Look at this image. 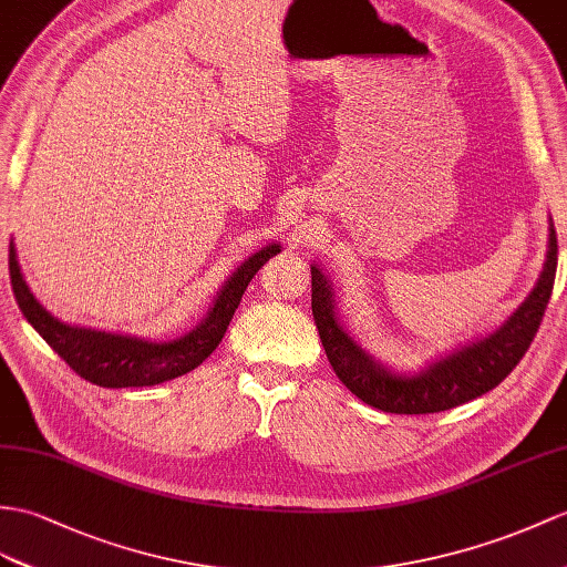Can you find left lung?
Instances as JSON below:
<instances>
[{"label": "left lung", "mask_w": 567, "mask_h": 567, "mask_svg": "<svg viewBox=\"0 0 567 567\" xmlns=\"http://www.w3.org/2000/svg\"><path fill=\"white\" fill-rule=\"evenodd\" d=\"M558 267V240L550 224L548 255L542 276L529 298L513 312V317L495 329L491 337L474 341L445 355L443 361L427 365L419 375H394L378 361H372L358 343L343 331L334 315V298L327 276L312 267V317L320 331L324 353L337 378L347 384L368 406L388 413H437L491 392L513 372L527 353L544 320Z\"/></svg>", "instance_id": "left-lung-1"}]
</instances>
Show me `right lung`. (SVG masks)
Instances as JSON below:
<instances>
[{"instance_id": "obj_1", "label": "right lung", "mask_w": 567, "mask_h": 567, "mask_svg": "<svg viewBox=\"0 0 567 567\" xmlns=\"http://www.w3.org/2000/svg\"><path fill=\"white\" fill-rule=\"evenodd\" d=\"M279 252V245H269L265 250L252 255L245 265L230 276L228 284L220 288L212 312L206 320L192 329L187 337L168 341V343H151L134 337L105 334V331L69 327L40 306L35 296L25 286L21 267L17 259L13 245L9 247V276L11 288L17 296L19 308L25 320L43 337L50 349L58 353L62 361L72 368L76 375L99 384V388H148L165 380H173L195 370L204 358H209L214 349L224 339L226 329L233 320V312L240 306L247 284L252 276L267 265V261Z\"/></svg>"}]
</instances>
